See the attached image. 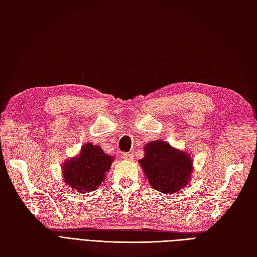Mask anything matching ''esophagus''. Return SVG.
<instances>
[{"label":"esophagus","instance_id":"34e87169","mask_svg":"<svg viewBox=\"0 0 257 257\" xmlns=\"http://www.w3.org/2000/svg\"><path fill=\"white\" fill-rule=\"evenodd\" d=\"M123 158L125 160H133V154L132 153H125L123 154Z\"/></svg>","mask_w":257,"mask_h":257}]
</instances>
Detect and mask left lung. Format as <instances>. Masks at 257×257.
<instances>
[{"label":"left lung","instance_id":"obj_1","mask_svg":"<svg viewBox=\"0 0 257 257\" xmlns=\"http://www.w3.org/2000/svg\"><path fill=\"white\" fill-rule=\"evenodd\" d=\"M138 162L149 184L161 193H176L191 180L192 155L175 149L161 139L146 144L144 158Z\"/></svg>","mask_w":257,"mask_h":257}]
</instances>
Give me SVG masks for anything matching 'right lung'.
Masks as SVG:
<instances>
[{
	"label": "right lung",
	"instance_id": "right-lung-1",
	"mask_svg": "<svg viewBox=\"0 0 257 257\" xmlns=\"http://www.w3.org/2000/svg\"><path fill=\"white\" fill-rule=\"evenodd\" d=\"M112 161L113 158L104 153L100 147L91 143L84 144L77 157L63 164L62 175L64 182L76 192L94 191L105 180Z\"/></svg>",
	"mask_w": 257,
	"mask_h": 257
}]
</instances>
